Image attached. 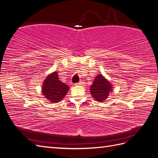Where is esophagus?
Returning <instances> with one entry per match:
<instances>
[{
    "mask_svg": "<svg viewBox=\"0 0 158 158\" xmlns=\"http://www.w3.org/2000/svg\"><path fill=\"white\" fill-rule=\"evenodd\" d=\"M83 83H82V82H78V83H76L74 85H82Z\"/></svg>",
    "mask_w": 158,
    "mask_h": 158,
    "instance_id": "1",
    "label": "esophagus"
}]
</instances>
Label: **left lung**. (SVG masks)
Returning <instances> with one entry per match:
<instances>
[{
    "mask_svg": "<svg viewBox=\"0 0 158 158\" xmlns=\"http://www.w3.org/2000/svg\"><path fill=\"white\" fill-rule=\"evenodd\" d=\"M113 86L102 74H98L90 86V94L95 101L102 102L106 100L112 92Z\"/></svg>",
    "mask_w": 158,
    "mask_h": 158,
    "instance_id": "left-lung-1",
    "label": "left lung"
}]
</instances>
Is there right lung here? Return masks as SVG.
Listing matches in <instances>:
<instances>
[{
  "instance_id": "right-lung-1",
  "label": "right lung",
  "mask_w": 158,
  "mask_h": 158,
  "mask_svg": "<svg viewBox=\"0 0 158 158\" xmlns=\"http://www.w3.org/2000/svg\"><path fill=\"white\" fill-rule=\"evenodd\" d=\"M69 87L59 80L58 73L54 72L47 76L42 86V94L52 103L60 102L67 94Z\"/></svg>"
}]
</instances>
